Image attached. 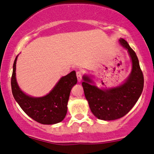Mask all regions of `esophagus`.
<instances>
[{
    "instance_id": "esophagus-1",
    "label": "esophagus",
    "mask_w": 154,
    "mask_h": 154,
    "mask_svg": "<svg viewBox=\"0 0 154 154\" xmlns=\"http://www.w3.org/2000/svg\"><path fill=\"white\" fill-rule=\"evenodd\" d=\"M76 74H77V77L78 81L79 82H81V80H82V72L80 71H77Z\"/></svg>"
}]
</instances>
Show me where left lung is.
I'll return each instance as SVG.
<instances>
[{"instance_id": "8db88e82", "label": "left lung", "mask_w": 154, "mask_h": 154, "mask_svg": "<svg viewBox=\"0 0 154 154\" xmlns=\"http://www.w3.org/2000/svg\"><path fill=\"white\" fill-rule=\"evenodd\" d=\"M119 43L128 51L132 61V71L122 84L111 88H99L91 77H82L83 90L92 113L98 119L105 121L126 115L135 106L143 89V75L137 55L123 38L119 39Z\"/></svg>"}]
</instances>
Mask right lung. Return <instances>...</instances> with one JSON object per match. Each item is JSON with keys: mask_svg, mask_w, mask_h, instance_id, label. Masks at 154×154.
Masks as SVG:
<instances>
[{"mask_svg": "<svg viewBox=\"0 0 154 154\" xmlns=\"http://www.w3.org/2000/svg\"><path fill=\"white\" fill-rule=\"evenodd\" d=\"M18 56L14 62L11 77L12 94L16 101L29 117L43 125H54L64 119L67 112V103L72 87L77 84L75 71L62 77L50 93L42 97H32L24 93L16 78V64Z\"/></svg>", "mask_w": 154, "mask_h": 154, "instance_id": "add662e5", "label": "right lung"}]
</instances>
